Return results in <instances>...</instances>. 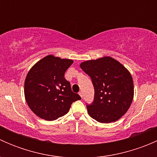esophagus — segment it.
I'll list each match as a JSON object with an SVG mask.
<instances>
[{"label":"esophagus","instance_id":"1","mask_svg":"<svg viewBox=\"0 0 157 157\" xmlns=\"http://www.w3.org/2000/svg\"><path fill=\"white\" fill-rule=\"evenodd\" d=\"M79 95L81 96V98H83V92H80V93H79Z\"/></svg>","mask_w":157,"mask_h":157}]
</instances>
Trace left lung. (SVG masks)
<instances>
[{"instance_id": "obj_1", "label": "left lung", "mask_w": 157, "mask_h": 157, "mask_svg": "<svg viewBox=\"0 0 157 157\" xmlns=\"http://www.w3.org/2000/svg\"><path fill=\"white\" fill-rule=\"evenodd\" d=\"M80 66L94 87L93 102L86 104L89 115L101 123L116 121L126 113L134 97L130 72L111 57L84 61Z\"/></svg>"}]
</instances>
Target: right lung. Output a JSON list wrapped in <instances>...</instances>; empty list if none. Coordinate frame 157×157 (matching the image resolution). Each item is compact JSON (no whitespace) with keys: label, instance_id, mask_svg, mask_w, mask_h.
<instances>
[{"label":"right lung","instance_id":"right-lung-1","mask_svg":"<svg viewBox=\"0 0 157 157\" xmlns=\"http://www.w3.org/2000/svg\"><path fill=\"white\" fill-rule=\"evenodd\" d=\"M72 60L48 55L29 71L24 85L28 105L39 118L54 121L68 112L71 104L81 99L64 78Z\"/></svg>","mask_w":157,"mask_h":157}]
</instances>
